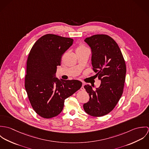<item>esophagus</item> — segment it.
I'll return each instance as SVG.
<instances>
[{"label": "esophagus", "instance_id": "esophagus-1", "mask_svg": "<svg viewBox=\"0 0 149 149\" xmlns=\"http://www.w3.org/2000/svg\"><path fill=\"white\" fill-rule=\"evenodd\" d=\"M81 90H84V84H82V86H81Z\"/></svg>", "mask_w": 149, "mask_h": 149}]
</instances>
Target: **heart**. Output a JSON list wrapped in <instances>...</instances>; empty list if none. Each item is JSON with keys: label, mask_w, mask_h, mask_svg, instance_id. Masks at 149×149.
I'll return each instance as SVG.
<instances>
[{"label": "heart", "mask_w": 149, "mask_h": 149, "mask_svg": "<svg viewBox=\"0 0 149 149\" xmlns=\"http://www.w3.org/2000/svg\"><path fill=\"white\" fill-rule=\"evenodd\" d=\"M87 49V48H86L85 46H79L77 47V49H76V52L83 51V50H85V49Z\"/></svg>", "instance_id": "obj_1"}]
</instances>
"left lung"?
<instances>
[{
    "instance_id": "8db88e82",
    "label": "left lung",
    "mask_w": 149,
    "mask_h": 149,
    "mask_svg": "<svg viewBox=\"0 0 149 149\" xmlns=\"http://www.w3.org/2000/svg\"><path fill=\"white\" fill-rule=\"evenodd\" d=\"M91 49L93 70L101 81L99 88L85 85L89 100L84 104L91 116H102L110 112L117 104L123 91L126 66L120 49L109 36L97 34L84 40Z\"/></svg>"
}]
</instances>
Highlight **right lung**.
<instances>
[{"instance_id": "1", "label": "right lung", "mask_w": 149, "mask_h": 149, "mask_svg": "<svg viewBox=\"0 0 149 149\" xmlns=\"http://www.w3.org/2000/svg\"><path fill=\"white\" fill-rule=\"evenodd\" d=\"M73 40L55 34H46L32 47L27 58L25 89L36 112L44 118L57 116L63 109L65 99L82 86L79 80L56 77L61 57Z\"/></svg>"}]
</instances>
